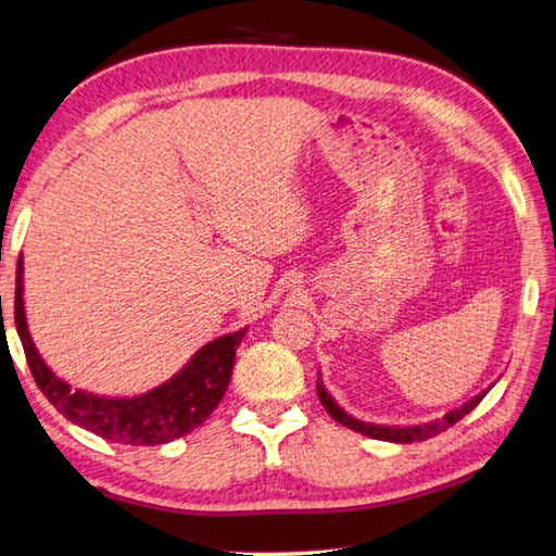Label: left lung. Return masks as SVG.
I'll return each mask as SVG.
<instances>
[{
  "label": "left lung",
  "mask_w": 556,
  "mask_h": 556,
  "mask_svg": "<svg viewBox=\"0 0 556 556\" xmlns=\"http://www.w3.org/2000/svg\"><path fill=\"white\" fill-rule=\"evenodd\" d=\"M488 391L479 393L476 397H471L469 403H464L462 407L457 409H450L447 415H443L441 419H433V421H426V424H415V426H383V424H369V421H359L355 417L348 415L345 409L339 407L337 400H333L325 383H321V379H317V395H319V403L325 405V409L329 412V415L337 419L339 424L348 426L351 431H357L363 433L367 438H377V441H389V443H419V441H426V438H433L438 433H443L445 429H450V426H455L462 417H467L469 412L481 403V400L485 397Z\"/></svg>",
  "instance_id": "left-lung-1"
}]
</instances>
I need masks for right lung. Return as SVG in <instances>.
I'll return each mask as SVG.
<instances>
[{"label": "right lung", "instance_id": "obj_1", "mask_svg": "<svg viewBox=\"0 0 556 556\" xmlns=\"http://www.w3.org/2000/svg\"><path fill=\"white\" fill-rule=\"evenodd\" d=\"M14 317L35 383L40 386L49 403L68 421L123 445L170 443L208 419L227 391L237 348L249 329L243 327L205 343L175 377L156 386V389L132 397H109L80 389L73 391L71 383L59 379L37 353L28 321H25L23 257H18L16 265Z\"/></svg>", "mask_w": 556, "mask_h": 556}]
</instances>
